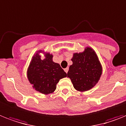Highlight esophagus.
Returning <instances> with one entry per match:
<instances>
[{
    "instance_id": "obj_1",
    "label": "esophagus",
    "mask_w": 126,
    "mask_h": 126,
    "mask_svg": "<svg viewBox=\"0 0 126 126\" xmlns=\"http://www.w3.org/2000/svg\"><path fill=\"white\" fill-rule=\"evenodd\" d=\"M64 70H65V72H66V73H67V72H68V68H65V69H64Z\"/></svg>"
}]
</instances>
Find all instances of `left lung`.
<instances>
[{
	"label": "left lung",
	"instance_id": "1",
	"mask_svg": "<svg viewBox=\"0 0 126 126\" xmlns=\"http://www.w3.org/2000/svg\"><path fill=\"white\" fill-rule=\"evenodd\" d=\"M72 65L69 67L67 77L78 91L91 89L98 82L102 67L94 50L87 47L83 52L74 53L71 59Z\"/></svg>",
	"mask_w": 126,
	"mask_h": 126
}]
</instances>
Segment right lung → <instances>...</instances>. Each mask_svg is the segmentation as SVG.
Instances as JSON below:
<instances>
[{
    "label": "right lung",
    "mask_w": 126,
    "mask_h": 126,
    "mask_svg": "<svg viewBox=\"0 0 126 126\" xmlns=\"http://www.w3.org/2000/svg\"><path fill=\"white\" fill-rule=\"evenodd\" d=\"M41 52H43L38 51L32 57L28 68L27 77L35 91L48 94L54 92L57 83L60 79L66 77V73L60 64L53 61L52 54L45 53V58L41 60Z\"/></svg>",
    "instance_id": "right-lung-1"
}]
</instances>
